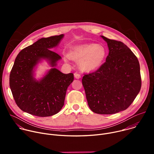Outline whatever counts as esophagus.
Wrapping results in <instances>:
<instances>
[{
	"label": "esophagus",
	"mask_w": 154,
	"mask_h": 154,
	"mask_svg": "<svg viewBox=\"0 0 154 154\" xmlns=\"http://www.w3.org/2000/svg\"><path fill=\"white\" fill-rule=\"evenodd\" d=\"M74 77H75V78L77 79H79L81 78V75H80L79 73H77V72L74 73Z\"/></svg>",
	"instance_id": "esophagus-1"
}]
</instances>
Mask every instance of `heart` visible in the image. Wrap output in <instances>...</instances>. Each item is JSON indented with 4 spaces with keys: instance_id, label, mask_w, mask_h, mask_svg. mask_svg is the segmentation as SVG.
<instances>
[{
    "instance_id": "obj_1",
    "label": "heart",
    "mask_w": 154,
    "mask_h": 154,
    "mask_svg": "<svg viewBox=\"0 0 154 154\" xmlns=\"http://www.w3.org/2000/svg\"><path fill=\"white\" fill-rule=\"evenodd\" d=\"M106 57L105 48L99 44H80L72 47L65 60L70 58L79 61V68L83 71L91 72L102 66Z\"/></svg>"
}]
</instances>
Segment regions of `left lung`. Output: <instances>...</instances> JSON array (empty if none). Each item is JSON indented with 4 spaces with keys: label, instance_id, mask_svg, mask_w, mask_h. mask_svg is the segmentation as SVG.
Masks as SVG:
<instances>
[{
    "label": "left lung",
    "instance_id": "8db88e82",
    "mask_svg": "<svg viewBox=\"0 0 154 154\" xmlns=\"http://www.w3.org/2000/svg\"><path fill=\"white\" fill-rule=\"evenodd\" d=\"M108 45L106 61L96 72L83 77L89 107L97 114L126 109L138 94L141 79L137 57L123 42L101 36Z\"/></svg>",
    "mask_w": 154,
    "mask_h": 154
}]
</instances>
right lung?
I'll return each mask as SVG.
<instances>
[{"mask_svg":"<svg viewBox=\"0 0 154 154\" xmlns=\"http://www.w3.org/2000/svg\"><path fill=\"white\" fill-rule=\"evenodd\" d=\"M64 35L42 38L23 49L17 55L10 75V87L14 99L24 112L39 117L58 113L64 105L72 73L63 74L56 68L61 57L52 51ZM46 60L52 68L42 78H34L37 65Z\"/></svg>","mask_w":154,"mask_h":154,"instance_id":"obj_1","label":"right lung"}]
</instances>
